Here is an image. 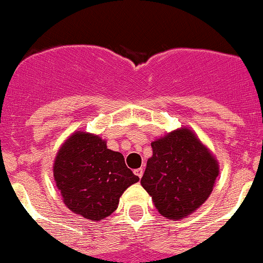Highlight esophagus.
<instances>
[{"label":"esophagus","mask_w":263,"mask_h":263,"mask_svg":"<svg viewBox=\"0 0 263 263\" xmlns=\"http://www.w3.org/2000/svg\"><path fill=\"white\" fill-rule=\"evenodd\" d=\"M134 173L136 174V176L139 177V178H141V177L144 176V169H142V168H140V169H136V171H135Z\"/></svg>","instance_id":"obj_1"}]
</instances>
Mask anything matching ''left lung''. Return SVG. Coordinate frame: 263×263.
I'll return each mask as SVG.
<instances>
[{
	"label": "left lung",
	"mask_w": 263,
	"mask_h": 263,
	"mask_svg": "<svg viewBox=\"0 0 263 263\" xmlns=\"http://www.w3.org/2000/svg\"><path fill=\"white\" fill-rule=\"evenodd\" d=\"M141 184L155 208L168 219H183L200 208L219 174V165L200 140L187 128L171 132L151 144Z\"/></svg>",
	"instance_id": "obj_1"
}]
</instances>
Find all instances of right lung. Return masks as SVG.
<instances>
[{
    "instance_id": "1",
    "label": "right lung",
    "mask_w": 263,
    "mask_h": 263,
    "mask_svg": "<svg viewBox=\"0 0 263 263\" xmlns=\"http://www.w3.org/2000/svg\"><path fill=\"white\" fill-rule=\"evenodd\" d=\"M53 174L65 205L95 221L115 213L122 193L139 181L121 153L86 132H75L62 145Z\"/></svg>"
}]
</instances>
